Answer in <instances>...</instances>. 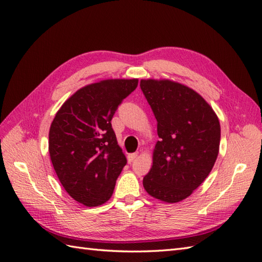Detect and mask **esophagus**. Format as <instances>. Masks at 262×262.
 Here are the masks:
<instances>
[{"mask_svg":"<svg viewBox=\"0 0 262 262\" xmlns=\"http://www.w3.org/2000/svg\"><path fill=\"white\" fill-rule=\"evenodd\" d=\"M137 157H138V154H137V152H136V154H130V155H127V161H129L130 164H131V162H132L133 160H135V159L137 158Z\"/></svg>","mask_w":262,"mask_h":262,"instance_id":"1","label":"esophagus"}]
</instances>
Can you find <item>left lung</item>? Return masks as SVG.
<instances>
[{
	"label": "left lung",
	"instance_id": "8db88e82",
	"mask_svg": "<svg viewBox=\"0 0 262 262\" xmlns=\"http://www.w3.org/2000/svg\"><path fill=\"white\" fill-rule=\"evenodd\" d=\"M160 138L143 187L155 199L177 203L204 182L216 161L221 126L199 93L169 79H141Z\"/></svg>",
	"mask_w": 262,
	"mask_h": 262
}]
</instances>
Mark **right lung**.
Listing matches in <instances>:
<instances>
[{"mask_svg":"<svg viewBox=\"0 0 262 262\" xmlns=\"http://www.w3.org/2000/svg\"><path fill=\"white\" fill-rule=\"evenodd\" d=\"M138 79L86 85L58 110L49 130V155L62 187L80 204L102 205L113 194L126 158L111 120Z\"/></svg>","mask_w":262,"mask_h":262,"instance_id":"add662e5","label":"right lung"}]
</instances>
